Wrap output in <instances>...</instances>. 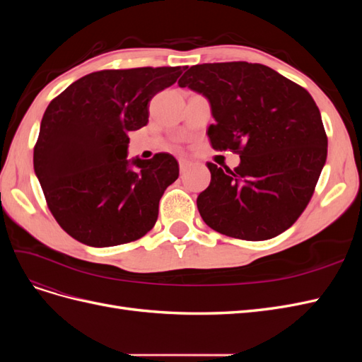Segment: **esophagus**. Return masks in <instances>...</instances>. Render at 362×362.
<instances>
[{
	"instance_id": "obj_1",
	"label": "esophagus",
	"mask_w": 362,
	"mask_h": 362,
	"mask_svg": "<svg viewBox=\"0 0 362 362\" xmlns=\"http://www.w3.org/2000/svg\"><path fill=\"white\" fill-rule=\"evenodd\" d=\"M190 168H192V163L185 161V160H181V161H180V170H181V173H182V175H184V173H187Z\"/></svg>"
}]
</instances>
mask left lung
Segmentation results:
<instances>
[{
    "label": "left lung",
    "mask_w": 362,
    "mask_h": 362,
    "mask_svg": "<svg viewBox=\"0 0 362 362\" xmlns=\"http://www.w3.org/2000/svg\"><path fill=\"white\" fill-rule=\"evenodd\" d=\"M180 87L205 96L216 151L233 149L231 169L206 163L211 182L196 204L214 231L269 240L288 229L308 205L327 156L319 107L303 87L264 64L247 62L192 66Z\"/></svg>",
    "instance_id": "8db88e82"
}]
</instances>
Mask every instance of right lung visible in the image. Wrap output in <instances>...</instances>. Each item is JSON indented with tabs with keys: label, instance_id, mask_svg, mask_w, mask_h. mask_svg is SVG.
<instances>
[{
	"label": "right lung",
	"instance_id": "right-lung-1",
	"mask_svg": "<svg viewBox=\"0 0 362 362\" xmlns=\"http://www.w3.org/2000/svg\"><path fill=\"white\" fill-rule=\"evenodd\" d=\"M181 72L180 66L93 72L49 103L35 173L52 216L80 243L117 246L154 228L158 202L180 166L166 152L128 160V133L148 124L152 96Z\"/></svg>",
	"mask_w": 362,
	"mask_h": 362
}]
</instances>
